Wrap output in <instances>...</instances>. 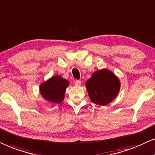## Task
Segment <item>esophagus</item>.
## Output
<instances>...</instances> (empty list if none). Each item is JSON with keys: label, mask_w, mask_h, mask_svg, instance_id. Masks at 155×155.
Returning <instances> with one entry per match:
<instances>
[{"label": "esophagus", "mask_w": 155, "mask_h": 155, "mask_svg": "<svg viewBox=\"0 0 155 155\" xmlns=\"http://www.w3.org/2000/svg\"><path fill=\"white\" fill-rule=\"evenodd\" d=\"M81 81H80V80H76V81H75V85L76 86H81Z\"/></svg>", "instance_id": "1"}]
</instances>
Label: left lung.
I'll return each mask as SVG.
<instances>
[{"label":"left lung","mask_w":155,"mask_h":155,"mask_svg":"<svg viewBox=\"0 0 155 155\" xmlns=\"http://www.w3.org/2000/svg\"><path fill=\"white\" fill-rule=\"evenodd\" d=\"M86 87L92 103L105 106L113 101L118 94L120 83L112 71L104 69L93 74L86 82Z\"/></svg>","instance_id":"1"}]
</instances>
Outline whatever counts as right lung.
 I'll list each match as a JSON object with an SVG mask.
<instances>
[{
  "instance_id": "obj_1",
  "label": "right lung",
  "mask_w": 155,
  "mask_h": 155,
  "mask_svg": "<svg viewBox=\"0 0 155 155\" xmlns=\"http://www.w3.org/2000/svg\"><path fill=\"white\" fill-rule=\"evenodd\" d=\"M69 81L60 76H54L40 86V91L45 100L54 104H60L64 98Z\"/></svg>"
}]
</instances>
